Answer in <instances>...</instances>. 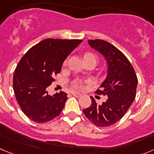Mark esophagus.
I'll list each match as a JSON object with an SVG mask.
<instances>
[{
	"label": "esophagus",
	"instance_id": "34e87169",
	"mask_svg": "<svg viewBox=\"0 0 154 154\" xmlns=\"http://www.w3.org/2000/svg\"><path fill=\"white\" fill-rule=\"evenodd\" d=\"M72 94L74 96V97H80V96H81V93L80 92H76V91H74V92H72Z\"/></svg>",
	"mask_w": 154,
	"mask_h": 154
}]
</instances>
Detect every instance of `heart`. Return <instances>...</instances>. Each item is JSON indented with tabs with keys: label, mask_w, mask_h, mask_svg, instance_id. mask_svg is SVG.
<instances>
[{
	"label": "heart",
	"mask_w": 154,
	"mask_h": 154,
	"mask_svg": "<svg viewBox=\"0 0 154 154\" xmlns=\"http://www.w3.org/2000/svg\"><path fill=\"white\" fill-rule=\"evenodd\" d=\"M83 59L85 61H93L96 64L97 61V57L95 54L92 52H86L83 55ZM75 86L77 87H81L82 83L80 81H77L75 83Z\"/></svg>",
	"instance_id": "heart-1"
}]
</instances>
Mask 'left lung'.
Here are the masks:
<instances>
[{
  "label": "left lung",
  "mask_w": 154,
  "mask_h": 154,
  "mask_svg": "<svg viewBox=\"0 0 154 154\" xmlns=\"http://www.w3.org/2000/svg\"><path fill=\"white\" fill-rule=\"evenodd\" d=\"M88 43L106 60V77L100 84L101 90L96 92L108 98L101 104H97L91 97V105L83 112L94 125L109 127L119 122L133 103L136 97L137 77L125 54L112 45L100 39L88 40Z\"/></svg>",
  "instance_id": "obj_1"
}]
</instances>
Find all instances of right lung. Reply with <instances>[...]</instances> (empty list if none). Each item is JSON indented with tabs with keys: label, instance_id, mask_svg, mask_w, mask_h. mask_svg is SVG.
Listing matches in <instances>:
<instances>
[{
	"label": "right lung",
	"instance_id": "right-lung-1",
	"mask_svg": "<svg viewBox=\"0 0 154 154\" xmlns=\"http://www.w3.org/2000/svg\"><path fill=\"white\" fill-rule=\"evenodd\" d=\"M83 40L47 38L31 48L21 59L13 75V89L27 117L45 123L61 113L67 100L63 91L48 94L47 88L61 71L63 62Z\"/></svg>",
	"mask_w": 154,
	"mask_h": 154
}]
</instances>
